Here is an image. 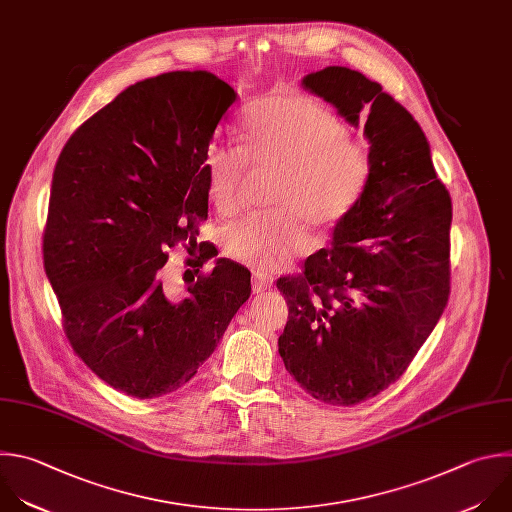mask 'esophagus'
Wrapping results in <instances>:
<instances>
[{
	"mask_svg": "<svg viewBox=\"0 0 512 512\" xmlns=\"http://www.w3.org/2000/svg\"><path fill=\"white\" fill-rule=\"evenodd\" d=\"M251 285H253V293H263V291L271 289L273 279H271V277H267V275H253Z\"/></svg>",
	"mask_w": 512,
	"mask_h": 512,
	"instance_id": "1",
	"label": "esophagus"
}]
</instances>
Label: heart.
Masks as SVG:
<instances>
[{"mask_svg": "<svg viewBox=\"0 0 512 512\" xmlns=\"http://www.w3.org/2000/svg\"><path fill=\"white\" fill-rule=\"evenodd\" d=\"M249 164L279 168L269 193L271 211L225 227L223 249L235 261L273 271L307 245L309 229L323 235L342 221L368 185V150L350 140L346 122L319 102L287 92L253 100L241 120V146L213 142L203 156L211 203L223 215L241 207Z\"/></svg>", "mask_w": 512, "mask_h": 512, "instance_id": "heart-1", "label": "heart"}]
</instances>
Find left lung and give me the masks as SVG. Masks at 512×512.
Returning <instances> with one entry per match:
<instances>
[{
    "label": "left lung",
    "mask_w": 512,
    "mask_h": 512,
    "mask_svg": "<svg viewBox=\"0 0 512 512\" xmlns=\"http://www.w3.org/2000/svg\"><path fill=\"white\" fill-rule=\"evenodd\" d=\"M301 84L350 124L366 120L372 170L331 249L277 279L289 305L279 356L309 396L354 406L400 380L448 303L452 201L420 124L378 82L327 66Z\"/></svg>",
    "instance_id": "1"
}]
</instances>
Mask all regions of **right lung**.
<instances>
[{"instance_id":"add662e5","label":"right lung","mask_w":512,"mask_h":512,"mask_svg":"<svg viewBox=\"0 0 512 512\" xmlns=\"http://www.w3.org/2000/svg\"><path fill=\"white\" fill-rule=\"evenodd\" d=\"M237 100L205 70L128 86L62 148L44 229V269L74 354L132 398L183 388L251 295L247 267L211 255L185 289L166 285L168 249L197 243L209 195L203 156Z\"/></svg>"}]
</instances>
